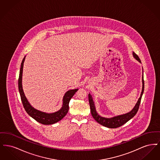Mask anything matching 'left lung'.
Masks as SVG:
<instances>
[{
	"label": "left lung",
	"instance_id": "8db88e82",
	"mask_svg": "<svg viewBox=\"0 0 160 160\" xmlns=\"http://www.w3.org/2000/svg\"><path fill=\"white\" fill-rule=\"evenodd\" d=\"M133 56L134 57V58L138 61L139 62L141 63V61L140 59V58H138V56H137L136 54L134 52L132 53ZM144 80H143V76H142V91L140 94V97L138 99L136 104L135 105L134 107L132 108V110L131 111H130L128 113H126V114H121V115H119L117 116H114L111 118H104L102 117L101 116H99L98 114V113L96 111V108L95 106V104L94 102L93 101V98L92 97L90 93H89V105H90V108H91V112L92 116V117L94 118V119L97 122H98L99 124L107 127V128H116L118 127H119L123 125V124H125V123L128 122L129 120H130L131 118H132L136 113H137V111L138 110L139 106L141 102V99L144 92Z\"/></svg>",
	"mask_w": 160,
	"mask_h": 160
}]
</instances>
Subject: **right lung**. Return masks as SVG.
Returning a JSON list of instances; mask_svg holds the SVG:
<instances>
[{"mask_svg":"<svg viewBox=\"0 0 160 160\" xmlns=\"http://www.w3.org/2000/svg\"><path fill=\"white\" fill-rule=\"evenodd\" d=\"M25 60V56L23 58L21 63L20 69V74L18 78V90L20 92L21 99L23 103V107L28 113L35 121L44 125H51L61 121L65 116L67 114L69 110V102L70 99L74 96L75 93L78 91V89H72L67 92L63 98V105L61 109L54 113H47L41 112L31 106L29 101L25 97L22 87V74H23V63Z\"/></svg>","mask_w":160,"mask_h":160,"instance_id":"1","label":"right lung"}]
</instances>
